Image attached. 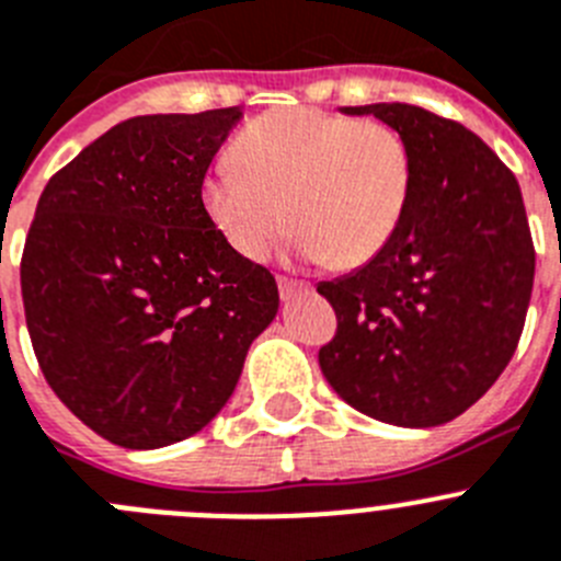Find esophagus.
Instances as JSON below:
<instances>
[{
    "label": "esophagus",
    "instance_id": "34e87169",
    "mask_svg": "<svg viewBox=\"0 0 561 561\" xmlns=\"http://www.w3.org/2000/svg\"><path fill=\"white\" fill-rule=\"evenodd\" d=\"M277 289H280V300H295L297 295H306L308 284L302 280H295V277H277Z\"/></svg>",
    "mask_w": 561,
    "mask_h": 561
}]
</instances>
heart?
<instances>
[{
    "instance_id": "1",
    "label": "heart",
    "mask_w": 561,
    "mask_h": 561,
    "mask_svg": "<svg viewBox=\"0 0 561 561\" xmlns=\"http://www.w3.org/2000/svg\"><path fill=\"white\" fill-rule=\"evenodd\" d=\"M233 156L205 174L199 199L247 261L266 259L291 219L302 259L364 264L387 247L409 203L411 152L383 122L284 107L250 122Z\"/></svg>"
}]
</instances>
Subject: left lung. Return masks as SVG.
Segmentation results:
<instances>
[{"instance_id":"1","label":"left lung","mask_w":561,"mask_h":561,"mask_svg":"<svg viewBox=\"0 0 561 561\" xmlns=\"http://www.w3.org/2000/svg\"><path fill=\"white\" fill-rule=\"evenodd\" d=\"M403 136L411 192L381 253L317 286L336 311L320 351L333 392L403 428L450 423L515 356L534 244L515 174L465 125L405 102L342 107Z\"/></svg>"}]
</instances>
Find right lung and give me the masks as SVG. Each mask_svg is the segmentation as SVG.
Instances as JSON below:
<instances>
[{
  "label": "right lung",
  "instance_id": "obj_1",
  "mask_svg": "<svg viewBox=\"0 0 561 561\" xmlns=\"http://www.w3.org/2000/svg\"><path fill=\"white\" fill-rule=\"evenodd\" d=\"M239 119L217 107L122 122L35 208L22 255L35 358L66 409L122 448L203 431L277 314L275 277L236 253L199 199Z\"/></svg>",
  "mask_w": 561,
  "mask_h": 561
}]
</instances>
